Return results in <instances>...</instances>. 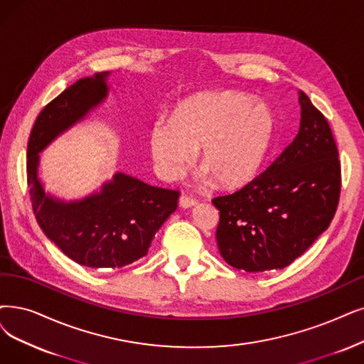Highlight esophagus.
Instances as JSON below:
<instances>
[{"instance_id":"esophagus-1","label":"esophagus","mask_w":364,"mask_h":364,"mask_svg":"<svg viewBox=\"0 0 364 364\" xmlns=\"http://www.w3.org/2000/svg\"><path fill=\"white\" fill-rule=\"evenodd\" d=\"M197 205V200L193 198V197H188V196H181L179 198V206L183 208V209H188V208H193Z\"/></svg>"}]
</instances>
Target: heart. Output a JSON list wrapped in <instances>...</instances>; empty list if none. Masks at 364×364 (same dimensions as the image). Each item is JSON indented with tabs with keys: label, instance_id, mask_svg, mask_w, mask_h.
I'll return each instance as SVG.
<instances>
[{
	"label": "heart",
	"instance_id": "b5f03b06",
	"mask_svg": "<svg viewBox=\"0 0 364 364\" xmlns=\"http://www.w3.org/2000/svg\"><path fill=\"white\" fill-rule=\"evenodd\" d=\"M273 133L274 116L264 103L232 91L200 92L183 100L171 121H155L148 143L163 179L181 178L201 146V164L218 185L237 188L255 178Z\"/></svg>",
	"mask_w": 364,
	"mask_h": 364
}]
</instances>
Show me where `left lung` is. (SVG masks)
Masks as SVG:
<instances>
[{
    "label": "left lung",
    "instance_id": "obj_1",
    "mask_svg": "<svg viewBox=\"0 0 364 364\" xmlns=\"http://www.w3.org/2000/svg\"><path fill=\"white\" fill-rule=\"evenodd\" d=\"M301 107L296 139L242 190L215 197L220 210L218 250L246 272L291 264L326 231L338 209L341 163L331 128L309 97Z\"/></svg>",
    "mask_w": 364,
    "mask_h": 364
}]
</instances>
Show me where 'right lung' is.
<instances>
[{
    "mask_svg": "<svg viewBox=\"0 0 364 364\" xmlns=\"http://www.w3.org/2000/svg\"><path fill=\"white\" fill-rule=\"evenodd\" d=\"M107 76L109 71L83 77L52 100L37 116L26 151V181L40 228L68 258L92 269H119L146 255L179 198L178 191L121 171L82 200L46 194L38 179V154L107 97Z\"/></svg>",
    "mask_w": 364,
    "mask_h": 364,
    "instance_id": "right-lung-1",
    "label": "right lung"
}]
</instances>
